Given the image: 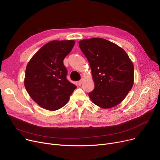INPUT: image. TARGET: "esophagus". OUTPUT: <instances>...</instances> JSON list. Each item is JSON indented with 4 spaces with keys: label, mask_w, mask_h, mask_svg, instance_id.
Masks as SVG:
<instances>
[{
    "label": "esophagus",
    "mask_w": 160,
    "mask_h": 160,
    "mask_svg": "<svg viewBox=\"0 0 160 160\" xmlns=\"http://www.w3.org/2000/svg\"><path fill=\"white\" fill-rule=\"evenodd\" d=\"M82 81H83V79H81L80 81H79L78 82V85H79V86H80V85H81Z\"/></svg>",
    "instance_id": "obj_1"
}]
</instances>
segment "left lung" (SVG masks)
Wrapping results in <instances>:
<instances>
[{"mask_svg":"<svg viewBox=\"0 0 160 160\" xmlns=\"http://www.w3.org/2000/svg\"><path fill=\"white\" fill-rule=\"evenodd\" d=\"M87 57L94 82L88 96L95 105L108 109L119 104L130 91L134 68L125 51L115 43L100 38L79 41Z\"/></svg>","mask_w":160,"mask_h":160,"instance_id":"obj_1","label":"left lung"}]
</instances>
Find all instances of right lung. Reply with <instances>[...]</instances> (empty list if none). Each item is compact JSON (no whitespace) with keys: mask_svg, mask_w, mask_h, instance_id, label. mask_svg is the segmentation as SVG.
I'll return each instance as SVG.
<instances>
[{"mask_svg":"<svg viewBox=\"0 0 160 160\" xmlns=\"http://www.w3.org/2000/svg\"><path fill=\"white\" fill-rule=\"evenodd\" d=\"M74 40L51 41L38 51L28 63L25 87L40 107L55 111L64 106L76 88L66 78L63 60L73 48Z\"/></svg>","mask_w":160,"mask_h":160,"instance_id":"obj_1","label":"right lung"}]
</instances>
